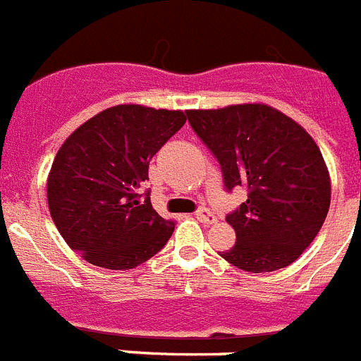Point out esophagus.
Instances as JSON below:
<instances>
[{
  "instance_id": "34e87169",
  "label": "esophagus",
  "mask_w": 361,
  "mask_h": 361,
  "mask_svg": "<svg viewBox=\"0 0 361 361\" xmlns=\"http://www.w3.org/2000/svg\"><path fill=\"white\" fill-rule=\"evenodd\" d=\"M195 219L200 220V222H204V224H215L216 222V216L213 215L208 208L199 209V212L195 213Z\"/></svg>"
}]
</instances>
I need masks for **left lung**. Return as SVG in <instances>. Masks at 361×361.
<instances>
[{"label": "left lung", "instance_id": "obj_1", "mask_svg": "<svg viewBox=\"0 0 361 361\" xmlns=\"http://www.w3.org/2000/svg\"><path fill=\"white\" fill-rule=\"evenodd\" d=\"M188 121L219 161L226 190H247V200L226 216L237 242L222 258L250 273L295 262L331 204L329 171L312 137L267 104L190 110Z\"/></svg>", "mask_w": 361, "mask_h": 361}]
</instances>
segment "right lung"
<instances>
[{"label":"right lung","mask_w":361,"mask_h":361,"mask_svg":"<svg viewBox=\"0 0 361 361\" xmlns=\"http://www.w3.org/2000/svg\"><path fill=\"white\" fill-rule=\"evenodd\" d=\"M186 123L178 110L108 108L81 124L54 159L47 197L54 224L86 262L132 269L157 255L175 224L149 202L152 157Z\"/></svg>","instance_id":"right-lung-1"}]
</instances>
